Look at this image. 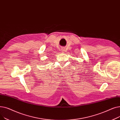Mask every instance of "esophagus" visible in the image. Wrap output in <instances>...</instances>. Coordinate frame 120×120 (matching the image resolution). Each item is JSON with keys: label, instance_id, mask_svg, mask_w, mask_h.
<instances>
[{"label": "esophagus", "instance_id": "1", "mask_svg": "<svg viewBox=\"0 0 120 120\" xmlns=\"http://www.w3.org/2000/svg\"><path fill=\"white\" fill-rule=\"evenodd\" d=\"M61 50V51H62V52H64V50H65V49H64V48H62Z\"/></svg>", "mask_w": 120, "mask_h": 120}]
</instances>
